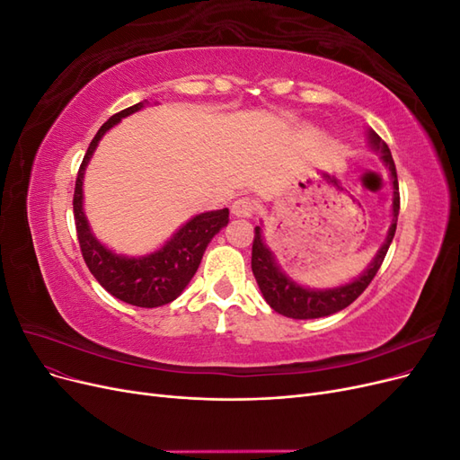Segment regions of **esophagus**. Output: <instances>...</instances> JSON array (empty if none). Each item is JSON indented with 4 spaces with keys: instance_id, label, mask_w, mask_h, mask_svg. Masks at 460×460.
Wrapping results in <instances>:
<instances>
[{
    "instance_id": "obj_1",
    "label": "esophagus",
    "mask_w": 460,
    "mask_h": 460,
    "mask_svg": "<svg viewBox=\"0 0 460 460\" xmlns=\"http://www.w3.org/2000/svg\"><path fill=\"white\" fill-rule=\"evenodd\" d=\"M255 211H257V203L253 199H249V198H240V199H235L232 203V213L235 217L247 218V217L255 215Z\"/></svg>"
}]
</instances>
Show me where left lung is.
I'll return each instance as SVG.
<instances>
[{"label":"left lung","mask_w":460,"mask_h":460,"mask_svg":"<svg viewBox=\"0 0 460 460\" xmlns=\"http://www.w3.org/2000/svg\"><path fill=\"white\" fill-rule=\"evenodd\" d=\"M368 136H370L372 147L382 153V159L389 169V172H392V180H394V222L392 226H389L385 243L380 247V252L370 262V267L363 272V276H358L357 280H353L351 284H345L341 288L318 291V289H307V288L297 286L294 280H289L280 269H278L274 255L262 242L261 228L255 226V238H253V249H252V270L262 291L264 301H267L276 313H280L288 318H320V316L338 313L363 294V291L368 288V284L374 280L376 272L380 270L389 249V243H392L397 230L399 182H397L395 163L387 144L372 130L368 132Z\"/></svg>","instance_id":"1"}]
</instances>
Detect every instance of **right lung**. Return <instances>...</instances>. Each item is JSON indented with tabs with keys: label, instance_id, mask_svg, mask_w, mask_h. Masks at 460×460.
<instances>
[{
	"label": "right lung",
	"instance_id": "obj_1",
	"mask_svg": "<svg viewBox=\"0 0 460 460\" xmlns=\"http://www.w3.org/2000/svg\"><path fill=\"white\" fill-rule=\"evenodd\" d=\"M142 107L144 103H136L128 109H122L93 136L76 174L73 211L80 252L95 280L117 299L136 305V307L151 309L171 303L182 294L196 274L208 242L213 240L215 234H218V230L228 225V208L193 217L159 252L140 259L115 255L93 238L84 211H82V178H84L86 164L102 136L111 127H115L122 117H128Z\"/></svg>",
	"mask_w": 460,
	"mask_h": 460
}]
</instances>
